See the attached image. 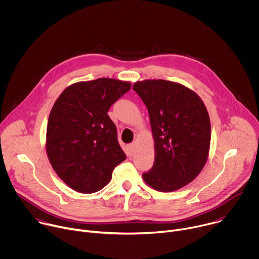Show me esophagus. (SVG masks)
Returning <instances> with one entry per match:
<instances>
[{"label": "esophagus", "instance_id": "esophagus-1", "mask_svg": "<svg viewBox=\"0 0 259 259\" xmlns=\"http://www.w3.org/2000/svg\"><path fill=\"white\" fill-rule=\"evenodd\" d=\"M128 149H129V151H130V154L133 155V153L135 152V149H136V143H135V142L130 143V144L128 145Z\"/></svg>", "mask_w": 259, "mask_h": 259}]
</instances>
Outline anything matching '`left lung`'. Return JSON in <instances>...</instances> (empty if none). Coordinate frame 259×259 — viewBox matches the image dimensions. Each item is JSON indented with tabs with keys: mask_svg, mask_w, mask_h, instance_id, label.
Segmentation results:
<instances>
[{
	"mask_svg": "<svg viewBox=\"0 0 259 259\" xmlns=\"http://www.w3.org/2000/svg\"><path fill=\"white\" fill-rule=\"evenodd\" d=\"M133 90L149 110L155 139V162L144 181L159 192L187 186L206 164L211 125L197 93L165 80L136 82Z\"/></svg>",
	"mask_w": 259,
	"mask_h": 259,
	"instance_id": "obj_1",
	"label": "left lung"
}]
</instances>
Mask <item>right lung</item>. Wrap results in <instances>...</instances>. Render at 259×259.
Masks as SVG:
<instances>
[{
	"instance_id": "right-lung-1",
	"label": "right lung",
	"mask_w": 259,
	"mask_h": 259,
	"mask_svg": "<svg viewBox=\"0 0 259 259\" xmlns=\"http://www.w3.org/2000/svg\"><path fill=\"white\" fill-rule=\"evenodd\" d=\"M130 88L129 82L100 78L68 86L55 101L46 151L56 174L76 192L100 191L126 159L107 112Z\"/></svg>"
}]
</instances>
